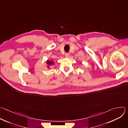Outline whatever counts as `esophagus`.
I'll return each mask as SVG.
<instances>
[{"label":"esophagus","instance_id":"1","mask_svg":"<svg viewBox=\"0 0 128 128\" xmlns=\"http://www.w3.org/2000/svg\"><path fill=\"white\" fill-rule=\"evenodd\" d=\"M69 56V53H66L65 54V57L66 58H68Z\"/></svg>","mask_w":128,"mask_h":128}]
</instances>
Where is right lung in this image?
Returning <instances> with one entry per match:
<instances>
[{
	"label": "right lung",
	"instance_id": "1",
	"mask_svg": "<svg viewBox=\"0 0 128 128\" xmlns=\"http://www.w3.org/2000/svg\"><path fill=\"white\" fill-rule=\"evenodd\" d=\"M46 64L48 65V67L49 68V67H48V66H50V65H52V64H54V62H53V61H52L48 60V61H47V62H46Z\"/></svg>",
	"mask_w": 128,
	"mask_h": 128
}]
</instances>
